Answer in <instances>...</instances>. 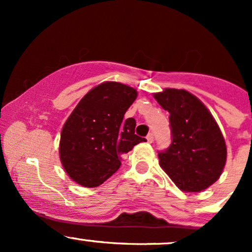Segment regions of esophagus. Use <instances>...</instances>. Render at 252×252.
I'll return each instance as SVG.
<instances>
[{
  "label": "esophagus",
  "mask_w": 252,
  "mask_h": 252,
  "mask_svg": "<svg viewBox=\"0 0 252 252\" xmlns=\"http://www.w3.org/2000/svg\"><path fill=\"white\" fill-rule=\"evenodd\" d=\"M153 140H154V135H153L152 132H149V134L147 135V141H148L149 143H152Z\"/></svg>",
  "instance_id": "1"
}]
</instances>
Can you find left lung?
I'll return each instance as SVG.
<instances>
[{
    "label": "left lung",
    "mask_w": 252,
    "mask_h": 252,
    "mask_svg": "<svg viewBox=\"0 0 252 252\" xmlns=\"http://www.w3.org/2000/svg\"><path fill=\"white\" fill-rule=\"evenodd\" d=\"M154 98L169 112L172 144L158 153V162L184 192H201L220 178L226 144L212 114L186 90L164 89Z\"/></svg>",
    "instance_id": "1"
}]
</instances>
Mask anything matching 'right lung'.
<instances>
[{"label":"right lung","instance_id":"1","mask_svg":"<svg viewBox=\"0 0 252 252\" xmlns=\"http://www.w3.org/2000/svg\"><path fill=\"white\" fill-rule=\"evenodd\" d=\"M137 91L104 82L77 104L60 134L59 156L67 175L83 187H97L117 172L122 155L146 138L135 135L136 121L123 120Z\"/></svg>","mask_w":252,"mask_h":252}]
</instances>
